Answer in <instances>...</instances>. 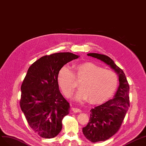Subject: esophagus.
Here are the masks:
<instances>
[{
	"instance_id": "34e87169",
	"label": "esophagus",
	"mask_w": 146,
	"mask_h": 146,
	"mask_svg": "<svg viewBox=\"0 0 146 146\" xmlns=\"http://www.w3.org/2000/svg\"><path fill=\"white\" fill-rule=\"evenodd\" d=\"M72 110L74 112H76V113H77V112H79V113H80V112H81L82 111L80 109H78V108H72Z\"/></svg>"
}]
</instances>
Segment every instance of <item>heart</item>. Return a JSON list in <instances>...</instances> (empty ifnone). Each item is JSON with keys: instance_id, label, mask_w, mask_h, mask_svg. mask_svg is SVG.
<instances>
[{"instance_id": "1", "label": "heart", "mask_w": 146, "mask_h": 146, "mask_svg": "<svg viewBox=\"0 0 146 146\" xmlns=\"http://www.w3.org/2000/svg\"><path fill=\"white\" fill-rule=\"evenodd\" d=\"M73 72L68 66H64L57 74V82L66 97L76 87L74 78L80 82V87L74 99L81 102L89 98L91 103L106 100L114 94L117 86V76L111 70L103 69L92 62H85L73 66Z\"/></svg>"}]
</instances>
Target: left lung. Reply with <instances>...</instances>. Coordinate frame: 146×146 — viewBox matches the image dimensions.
Masks as SVG:
<instances>
[{"instance_id": "obj_1", "label": "left lung", "mask_w": 146, "mask_h": 146, "mask_svg": "<svg viewBox=\"0 0 146 146\" xmlns=\"http://www.w3.org/2000/svg\"><path fill=\"white\" fill-rule=\"evenodd\" d=\"M87 56L97 58L118 74L119 84L112 99L90 110L88 124L82 128L83 134L92 143L110 138L119 130L129 107V85L123 70L110 57L97 53Z\"/></svg>"}]
</instances>
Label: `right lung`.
<instances>
[{
    "label": "right lung",
    "instance_id": "add662e5",
    "mask_svg": "<svg viewBox=\"0 0 146 146\" xmlns=\"http://www.w3.org/2000/svg\"><path fill=\"white\" fill-rule=\"evenodd\" d=\"M80 56L59 52L45 56L29 68L21 87V109L31 128L43 138L59 135L62 121L70 111V103L62 95L57 74L68 62Z\"/></svg>",
    "mask_w": 146,
    "mask_h": 146
}]
</instances>
